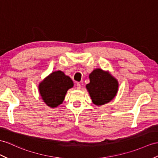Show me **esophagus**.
<instances>
[{
  "instance_id": "obj_1",
  "label": "esophagus",
  "mask_w": 158,
  "mask_h": 158,
  "mask_svg": "<svg viewBox=\"0 0 158 158\" xmlns=\"http://www.w3.org/2000/svg\"><path fill=\"white\" fill-rule=\"evenodd\" d=\"M76 88L78 90H79V89H80V88H81V85H80V83H77L76 84Z\"/></svg>"
}]
</instances>
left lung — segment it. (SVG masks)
<instances>
[{
    "mask_svg": "<svg viewBox=\"0 0 158 158\" xmlns=\"http://www.w3.org/2000/svg\"><path fill=\"white\" fill-rule=\"evenodd\" d=\"M90 83L86 84L92 101L94 105L101 106L109 102L116 96L118 83L109 72L97 68L90 75Z\"/></svg>",
    "mask_w": 158,
    "mask_h": 158,
    "instance_id": "1",
    "label": "left lung"
}]
</instances>
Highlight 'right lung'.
<instances>
[{
    "instance_id": "obj_1",
    "label": "right lung",
    "mask_w": 158,
    "mask_h": 158,
    "mask_svg": "<svg viewBox=\"0 0 158 158\" xmlns=\"http://www.w3.org/2000/svg\"><path fill=\"white\" fill-rule=\"evenodd\" d=\"M74 83L70 77L61 71L52 72L39 85V90L44 102L48 106L54 108L63 102L68 89Z\"/></svg>"
}]
</instances>
